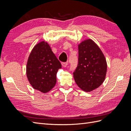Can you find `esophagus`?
<instances>
[{"label":"esophagus","mask_w":131,"mask_h":131,"mask_svg":"<svg viewBox=\"0 0 131 131\" xmlns=\"http://www.w3.org/2000/svg\"><path fill=\"white\" fill-rule=\"evenodd\" d=\"M62 65L63 67H66L67 65H68V62H62Z\"/></svg>","instance_id":"obj_1"}]
</instances>
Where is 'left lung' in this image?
I'll return each mask as SVG.
<instances>
[{
  "instance_id": "left-lung-1",
  "label": "left lung",
  "mask_w": 131,
  "mask_h": 131,
  "mask_svg": "<svg viewBox=\"0 0 131 131\" xmlns=\"http://www.w3.org/2000/svg\"><path fill=\"white\" fill-rule=\"evenodd\" d=\"M78 66L73 73L77 85L85 92L100 86L105 80L107 64L100 47L91 39L78 45Z\"/></svg>"
}]
</instances>
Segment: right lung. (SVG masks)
Here are the masks:
<instances>
[{
  "label": "right lung",
  "mask_w": 131,
  "mask_h": 131,
  "mask_svg": "<svg viewBox=\"0 0 131 131\" xmlns=\"http://www.w3.org/2000/svg\"><path fill=\"white\" fill-rule=\"evenodd\" d=\"M61 67L48 43L42 41L34 47L28 59V80L34 89L46 93L56 84V74Z\"/></svg>",
  "instance_id": "right-lung-1"
}]
</instances>
